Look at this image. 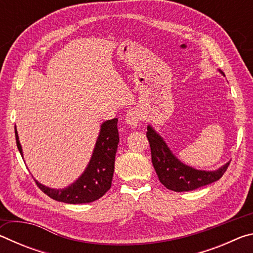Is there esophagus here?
<instances>
[{
	"mask_svg": "<svg viewBox=\"0 0 253 253\" xmlns=\"http://www.w3.org/2000/svg\"><path fill=\"white\" fill-rule=\"evenodd\" d=\"M125 121H126V124H128L129 126L136 127L137 125H138V122H139V114L135 110L127 111Z\"/></svg>",
	"mask_w": 253,
	"mask_h": 253,
	"instance_id": "34e87169",
	"label": "esophagus"
}]
</instances>
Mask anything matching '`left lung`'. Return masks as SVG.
Here are the masks:
<instances>
[{"label": "left lung", "mask_w": 253, "mask_h": 253, "mask_svg": "<svg viewBox=\"0 0 253 253\" xmlns=\"http://www.w3.org/2000/svg\"><path fill=\"white\" fill-rule=\"evenodd\" d=\"M220 74L225 75L221 70ZM147 138L151 145L152 162L160 182L174 192H188L216 182L225 173L230 162L215 170L196 169L184 164L170 151L164 138L148 125Z\"/></svg>", "instance_id": "1"}]
</instances>
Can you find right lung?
Masks as SVG:
<instances>
[{"label":"right lung","instance_id":"1","mask_svg":"<svg viewBox=\"0 0 253 253\" xmlns=\"http://www.w3.org/2000/svg\"><path fill=\"white\" fill-rule=\"evenodd\" d=\"M117 122L118 119L114 118L101 124L90 161L84 173L74 183L63 188H52L36 179L40 190L51 199L68 204L90 203L105 195L111 186L115 169V156L119 143ZM15 139L16 146L23 157L16 126Z\"/></svg>","mask_w":253,"mask_h":253}]
</instances>
